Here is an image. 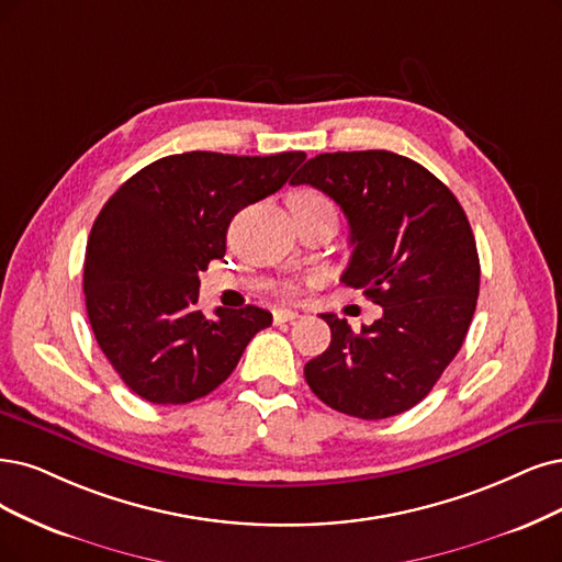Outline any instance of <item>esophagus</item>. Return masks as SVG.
<instances>
[{"label":"esophagus","mask_w":562,"mask_h":562,"mask_svg":"<svg viewBox=\"0 0 562 562\" xmlns=\"http://www.w3.org/2000/svg\"><path fill=\"white\" fill-rule=\"evenodd\" d=\"M299 317H301L299 310H286V307H278V310H273V322H276V324L294 322V319H299Z\"/></svg>","instance_id":"34e87169"}]
</instances>
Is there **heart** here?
Instances as JSON below:
<instances>
[{
  "mask_svg": "<svg viewBox=\"0 0 562 562\" xmlns=\"http://www.w3.org/2000/svg\"><path fill=\"white\" fill-rule=\"evenodd\" d=\"M292 201H303V203H315V205H324V207H330V211H336V205L330 203V199L317 194V192H303V194H296ZM294 284L286 286V292H292Z\"/></svg>",
  "mask_w": 562,
  "mask_h": 562,
  "instance_id": "1",
  "label": "heart"
}]
</instances>
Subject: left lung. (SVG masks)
I'll return each instance as SVG.
<instances>
[{"mask_svg":"<svg viewBox=\"0 0 562 562\" xmlns=\"http://www.w3.org/2000/svg\"><path fill=\"white\" fill-rule=\"evenodd\" d=\"M292 184H313L340 205L351 245L340 282L382 307L359 334L324 313L330 345L305 363V382L349 417L414 407L459 355L480 296V255L459 199L389 150L317 155Z\"/></svg>","mask_w":562,"mask_h":562,"instance_id":"obj_1","label":"left lung"}]
</instances>
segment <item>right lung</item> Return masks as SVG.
Listing matches in <instances>:
<instances>
[{"mask_svg": "<svg viewBox=\"0 0 562 562\" xmlns=\"http://www.w3.org/2000/svg\"><path fill=\"white\" fill-rule=\"evenodd\" d=\"M305 153L161 157L124 182L97 215L82 292L97 345L136 396L182 405L207 396L273 315L215 307L205 317L199 273L226 252V228L280 187Z\"/></svg>", "mask_w": 562, "mask_h": 562, "instance_id": "obj_1", "label": "right lung"}]
</instances>
